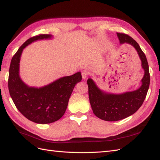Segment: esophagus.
Returning a JSON list of instances; mask_svg holds the SVG:
<instances>
[{"mask_svg":"<svg viewBox=\"0 0 160 160\" xmlns=\"http://www.w3.org/2000/svg\"><path fill=\"white\" fill-rule=\"evenodd\" d=\"M89 72H88L87 71H83L82 72V78L84 80H85L86 78H87V76H89Z\"/></svg>","mask_w":160,"mask_h":160,"instance_id":"1","label":"esophagus"}]
</instances>
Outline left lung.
Segmentation results:
<instances>
[{
  "label": "left lung",
  "instance_id": "left-lung-1",
  "mask_svg": "<svg viewBox=\"0 0 160 160\" xmlns=\"http://www.w3.org/2000/svg\"><path fill=\"white\" fill-rule=\"evenodd\" d=\"M121 44L128 43L136 49L144 70L142 86L138 89L122 94L106 93L98 89L91 78L87 80L89 98L91 108L96 116L105 121H118L136 112L143 104L150 84V73L147 57L138 43L131 36L117 33Z\"/></svg>",
  "mask_w": 160,
  "mask_h": 160
}]
</instances>
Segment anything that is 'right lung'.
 <instances>
[{
	"label": "right lung",
	"mask_w": 160,
	"mask_h": 160,
	"mask_svg": "<svg viewBox=\"0 0 160 160\" xmlns=\"http://www.w3.org/2000/svg\"><path fill=\"white\" fill-rule=\"evenodd\" d=\"M49 34L32 37L20 46L13 56L8 78L9 94L18 110L28 120L38 124H49L58 120L67 109L75 85L82 80L78 72L40 88L29 87L19 76L20 58L23 49L37 40L50 38Z\"/></svg>",
	"instance_id": "right-lung-1"
}]
</instances>
